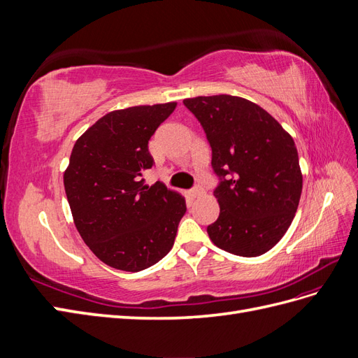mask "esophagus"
<instances>
[{"mask_svg":"<svg viewBox=\"0 0 358 358\" xmlns=\"http://www.w3.org/2000/svg\"><path fill=\"white\" fill-rule=\"evenodd\" d=\"M189 194H191V197H200L201 194H203V187L201 185H196L189 191Z\"/></svg>","mask_w":358,"mask_h":358,"instance_id":"esophagus-1","label":"esophagus"}]
</instances>
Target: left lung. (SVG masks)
Returning <instances> with one entry per match:
<instances>
[{"instance_id":"left-lung-1","label":"left lung","mask_w":358,"mask_h":358,"mask_svg":"<svg viewBox=\"0 0 358 358\" xmlns=\"http://www.w3.org/2000/svg\"><path fill=\"white\" fill-rule=\"evenodd\" d=\"M212 149L220 216L208 225L224 251L258 257L287 233L297 212L303 178L294 140L273 116L233 95L183 100Z\"/></svg>"}]
</instances>
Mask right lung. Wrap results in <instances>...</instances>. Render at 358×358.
<instances>
[{
    "instance_id": "add662e5",
    "label": "right lung",
    "mask_w": 358,
    "mask_h": 358,
    "mask_svg": "<svg viewBox=\"0 0 358 358\" xmlns=\"http://www.w3.org/2000/svg\"><path fill=\"white\" fill-rule=\"evenodd\" d=\"M176 103L136 106L104 115L78 138L64 187L83 242L103 263L140 272L164 258L187 212L164 183L145 185L155 164L148 143Z\"/></svg>"
}]
</instances>
